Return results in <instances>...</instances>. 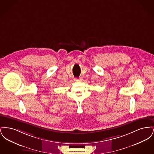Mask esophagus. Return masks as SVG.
I'll return each instance as SVG.
<instances>
[{
    "label": "esophagus",
    "instance_id": "esophagus-1",
    "mask_svg": "<svg viewBox=\"0 0 154 154\" xmlns=\"http://www.w3.org/2000/svg\"><path fill=\"white\" fill-rule=\"evenodd\" d=\"M75 80H77V81L81 80V78H79V79H75Z\"/></svg>",
    "mask_w": 154,
    "mask_h": 154
}]
</instances>
